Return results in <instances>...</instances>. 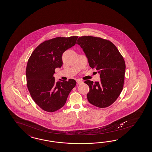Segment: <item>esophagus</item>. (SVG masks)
Returning a JSON list of instances; mask_svg holds the SVG:
<instances>
[{"label": "esophagus", "instance_id": "34e87169", "mask_svg": "<svg viewBox=\"0 0 152 152\" xmlns=\"http://www.w3.org/2000/svg\"><path fill=\"white\" fill-rule=\"evenodd\" d=\"M83 81L81 80H77V85H81L82 83H83Z\"/></svg>", "mask_w": 152, "mask_h": 152}]
</instances>
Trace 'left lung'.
<instances>
[{
  "label": "left lung",
  "mask_w": 152,
  "mask_h": 152,
  "mask_svg": "<svg viewBox=\"0 0 152 152\" xmlns=\"http://www.w3.org/2000/svg\"><path fill=\"white\" fill-rule=\"evenodd\" d=\"M76 44L85 52L89 66L100 74V81H85L89 86L88 102L100 108L109 107L124 87L126 65L123 56L111 42L100 37L82 36Z\"/></svg>",
  "instance_id": "1"
}]
</instances>
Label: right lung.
Masks as SVG:
<instances>
[{
    "instance_id": "1",
    "label": "right lung",
    "mask_w": 152,
    "mask_h": 152,
    "mask_svg": "<svg viewBox=\"0 0 152 152\" xmlns=\"http://www.w3.org/2000/svg\"><path fill=\"white\" fill-rule=\"evenodd\" d=\"M77 38L59 37L45 41L28 59L26 70L27 88L34 102L45 111L54 112L63 107L76 85L74 79L56 82L53 75L56 67L63 65V53L74 46Z\"/></svg>"
}]
</instances>
